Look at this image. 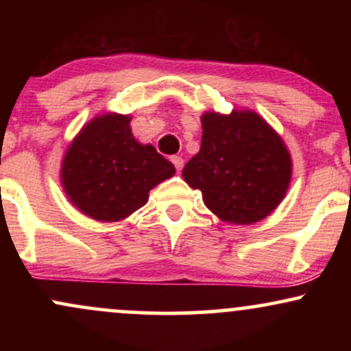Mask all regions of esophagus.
Masks as SVG:
<instances>
[{"label": "esophagus", "instance_id": "34e87169", "mask_svg": "<svg viewBox=\"0 0 351 351\" xmlns=\"http://www.w3.org/2000/svg\"><path fill=\"white\" fill-rule=\"evenodd\" d=\"M171 163L175 165L176 171H181V168H183V158L181 156H171Z\"/></svg>", "mask_w": 351, "mask_h": 351}]
</instances>
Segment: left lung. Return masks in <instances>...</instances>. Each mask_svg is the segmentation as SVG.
I'll list each match as a JSON object with an SVG mask.
<instances>
[{
  "label": "left lung",
  "instance_id": "left-lung-1",
  "mask_svg": "<svg viewBox=\"0 0 351 351\" xmlns=\"http://www.w3.org/2000/svg\"><path fill=\"white\" fill-rule=\"evenodd\" d=\"M201 127V148L184 165V181L224 223L263 221L291 186L292 158L282 136L259 114L236 108L206 112Z\"/></svg>",
  "mask_w": 351,
  "mask_h": 351
}]
</instances>
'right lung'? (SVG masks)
I'll return each mask as SVG.
<instances>
[{
    "instance_id": "right-lung-1",
    "label": "right lung",
    "mask_w": 351,
    "mask_h": 351,
    "mask_svg": "<svg viewBox=\"0 0 351 351\" xmlns=\"http://www.w3.org/2000/svg\"><path fill=\"white\" fill-rule=\"evenodd\" d=\"M130 115L108 112L84 125L64 153L60 183L80 213L102 223L128 217L148 193L175 175L153 145L136 142Z\"/></svg>"
}]
</instances>
